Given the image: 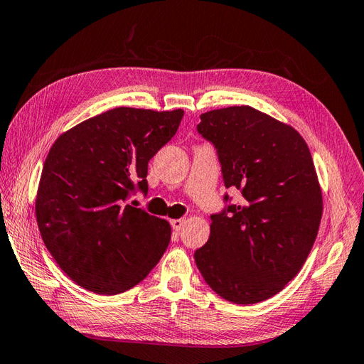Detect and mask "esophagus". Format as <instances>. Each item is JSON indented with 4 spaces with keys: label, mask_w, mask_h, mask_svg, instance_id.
Returning a JSON list of instances; mask_svg holds the SVG:
<instances>
[{
    "label": "esophagus",
    "mask_w": 364,
    "mask_h": 364,
    "mask_svg": "<svg viewBox=\"0 0 364 364\" xmlns=\"http://www.w3.org/2000/svg\"><path fill=\"white\" fill-rule=\"evenodd\" d=\"M170 223L174 230H181L185 225V218H174V220H170Z\"/></svg>",
    "instance_id": "1"
}]
</instances>
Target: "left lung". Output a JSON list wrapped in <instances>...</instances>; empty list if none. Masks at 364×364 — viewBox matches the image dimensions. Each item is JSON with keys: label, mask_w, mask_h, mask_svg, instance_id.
<instances>
[{"label": "left lung", "mask_w": 364, "mask_h": 364, "mask_svg": "<svg viewBox=\"0 0 364 364\" xmlns=\"http://www.w3.org/2000/svg\"><path fill=\"white\" fill-rule=\"evenodd\" d=\"M200 119L197 130L217 149L226 188L235 186L245 200L211 215L208 243L194 253L197 269L229 302L266 301L299 273L321 225L310 149L296 129L250 106Z\"/></svg>", "instance_id": "1"}]
</instances>
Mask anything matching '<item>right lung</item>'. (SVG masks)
I'll list each match as a JSON object with an SVG mask.
<instances>
[{
  "mask_svg": "<svg viewBox=\"0 0 364 364\" xmlns=\"http://www.w3.org/2000/svg\"><path fill=\"white\" fill-rule=\"evenodd\" d=\"M182 109L115 107L54 141L36 194L39 232L80 287L118 294L144 279L167 249V220L126 205L147 193V165L179 129Z\"/></svg>",
  "mask_w": 364,
  "mask_h": 364,
  "instance_id": "add662e5",
  "label": "right lung"
}]
</instances>
